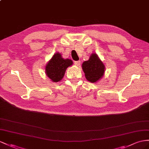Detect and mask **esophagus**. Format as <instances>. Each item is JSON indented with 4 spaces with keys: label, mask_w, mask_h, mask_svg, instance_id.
<instances>
[{
    "label": "esophagus",
    "mask_w": 149,
    "mask_h": 149,
    "mask_svg": "<svg viewBox=\"0 0 149 149\" xmlns=\"http://www.w3.org/2000/svg\"><path fill=\"white\" fill-rule=\"evenodd\" d=\"M74 64L75 65L79 66V65L81 64V61H75V62H74Z\"/></svg>",
    "instance_id": "1"
}]
</instances>
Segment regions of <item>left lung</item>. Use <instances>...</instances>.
<instances>
[{"instance_id":"1","label":"left lung","mask_w":149,"mask_h":149,"mask_svg":"<svg viewBox=\"0 0 149 149\" xmlns=\"http://www.w3.org/2000/svg\"><path fill=\"white\" fill-rule=\"evenodd\" d=\"M82 70L85 77L90 82L95 83L104 75L105 66L96 53H92L89 59L82 63Z\"/></svg>"}]
</instances>
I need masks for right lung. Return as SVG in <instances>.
Returning a JSON list of instances; mask_svg holds the SVG:
<instances>
[{
    "mask_svg": "<svg viewBox=\"0 0 149 149\" xmlns=\"http://www.w3.org/2000/svg\"><path fill=\"white\" fill-rule=\"evenodd\" d=\"M72 64V60L64 59L60 53H56L46 65L45 73L52 82H59L63 79L67 68Z\"/></svg>",
    "mask_w": 149,
    "mask_h": 149,
    "instance_id": "1",
    "label": "right lung"
}]
</instances>
